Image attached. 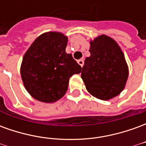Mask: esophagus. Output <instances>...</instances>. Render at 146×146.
<instances>
[{
  "label": "esophagus",
  "instance_id": "1",
  "mask_svg": "<svg viewBox=\"0 0 146 146\" xmlns=\"http://www.w3.org/2000/svg\"><path fill=\"white\" fill-rule=\"evenodd\" d=\"M77 63L79 64L80 66H83V65H84V61H83V59H79V60H77Z\"/></svg>",
  "mask_w": 146,
  "mask_h": 146
}]
</instances>
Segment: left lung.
<instances>
[{
    "label": "left lung",
    "mask_w": 146,
    "mask_h": 146,
    "mask_svg": "<svg viewBox=\"0 0 146 146\" xmlns=\"http://www.w3.org/2000/svg\"><path fill=\"white\" fill-rule=\"evenodd\" d=\"M91 55L86 58L81 78L95 98L110 100L124 89L129 70L124 54L116 40L100 35L90 41Z\"/></svg>",
    "instance_id": "8db88e82"
}]
</instances>
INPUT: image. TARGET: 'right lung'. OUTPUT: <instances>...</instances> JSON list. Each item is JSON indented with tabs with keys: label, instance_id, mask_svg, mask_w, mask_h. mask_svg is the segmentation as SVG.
Wrapping results in <instances>:
<instances>
[{
	"label": "right lung",
	"instance_id": "1",
	"mask_svg": "<svg viewBox=\"0 0 146 146\" xmlns=\"http://www.w3.org/2000/svg\"><path fill=\"white\" fill-rule=\"evenodd\" d=\"M68 37L59 32L40 35L25 53L20 73L24 87L33 98L45 103L66 94L69 80L82 68L66 52Z\"/></svg>",
	"mask_w": 146,
	"mask_h": 146
}]
</instances>
